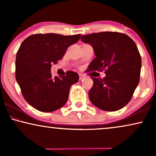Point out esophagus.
<instances>
[{"label":"esophagus","instance_id":"34e87169","mask_svg":"<svg viewBox=\"0 0 156 156\" xmlns=\"http://www.w3.org/2000/svg\"><path fill=\"white\" fill-rule=\"evenodd\" d=\"M79 76H80V80H82L84 78V74H79Z\"/></svg>","mask_w":156,"mask_h":156}]
</instances>
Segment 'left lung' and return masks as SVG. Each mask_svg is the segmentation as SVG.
I'll return each instance as SVG.
<instances>
[{"label": "left lung", "instance_id": "8db88e82", "mask_svg": "<svg viewBox=\"0 0 156 156\" xmlns=\"http://www.w3.org/2000/svg\"><path fill=\"white\" fill-rule=\"evenodd\" d=\"M81 40L92 46L96 57L89 71L105 70L106 76L92 79L89 97L100 109L115 112L131 99L140 80L141 57L133 40L126 34L101 32L82 35Z\"/></svg>", "mask_w": 156, "mask_h": 156}]
</instances>
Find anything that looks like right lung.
I'll list each match as a JSON object with an SVG mask.
<instances>
[{
	"mask_svg": "<svg viewBox=\"0 0 156 156\" xmlns=\"http://www.w3.org/2000/svg\"><path fill=\"white\" fill-rule=\"evenodd\" d=\"M81 35L35 34L22 42L16 55V79L23 97L30 105L42 112H52L65 105L79 74L67 71L53 77L52 64L62 58L66 50Z\"/></svg>",
	"mask_w": 156,
	"mask_h": 156,
	"instance_id": "right-lung-1",
	"label": "right lung"
}]
</instances>
